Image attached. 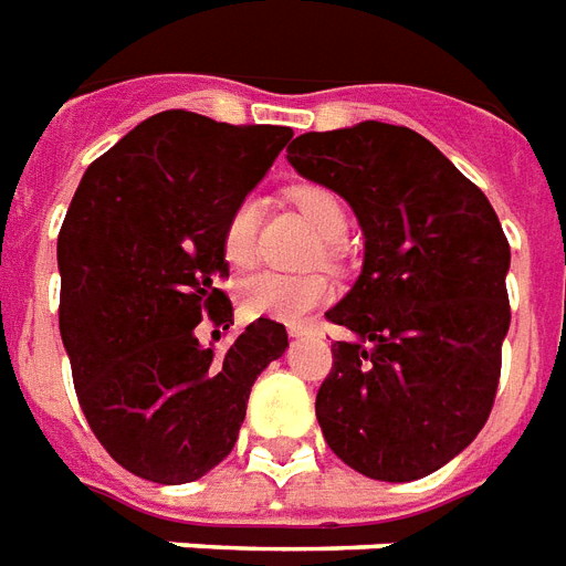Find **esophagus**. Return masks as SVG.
<instances>
[{"label":"esophagus","mask_w":566,"mask_h":566,"mask_svg":"<svg viewBox=\"0 0 566 566\" xmlns=\"http://www.w3.org/2000/svg\"><path fill=\"white\" fill-rule=\"evenodd\" d=\"M287 332H291V338H302V335H312V326H308V323H291V326H287Z\"/></svg>","instance_id":"esophagus-1"}]
</instances>
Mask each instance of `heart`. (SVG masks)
I'll list each match as a JSON object with an SVG mask.
<instances>
[{
  "label": "heart",
  "mask_w": 566,
  "mask_h": 566,
  "mask_svg": "<svg viewBox=\"0 0 566 566\" xmlns=\"http://www.w3.org/2000/svg\"><path fill=\"white\" fill-rule=\"evenodd\" d=\"M293 205L302 216L317 228V234L326 243H338L347 231V210L332 189L326 187H296ZM254 234H258V201L252 196L237 201L222 228V254L228 264L249 266L254 261ZM332 282L323 273H261L245 275L237 287V300L249 317H266V321L296 323L305 314H312L317 305L332 300Z\"/></svg>",
  "instance_id": "1"
}]
</instances>
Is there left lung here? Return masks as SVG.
Instances as JSON below:
<instances>
[{
	"label": "left lung",
	"instance_id": "left-lung-1",
	"mask_svg": "<svg viewBox=\"0 0 566 566\" xmlns=\"http://www.w3.org/2000/svg\"><path fill=\"white\" fill-rule=\"evenodd\" d=\"M302 178L359 219L365 261L326 312L332 344L317 421L344 463L374 481H418L454 460L493 409L511 326V245L493 205L416 129L382 120L302 133Z\"/></svg>",
	"mask_w": 566,
	"mask_h": 566
}]
</instances>
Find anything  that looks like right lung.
I'll return each instance as SVG.
<instances>
[{
	"mask_svg": "<svg viewBox=\"0 0 566 566\" xmlns=\"http://www.w3.org/2000/svg\"><path fill=\"white\" fill-rule=\"evenodd\" d=\"M291 127H234L168 109L82 175L59 231V329L94 437L154 484H189L231 454L258 374L287 350L258 317L228 350L196 335L231 326L216 287L222 228L291 142Z\"/></svg>",
	"mask_w": 566,
	"mask_h": 566,
	"instance_id": "obj_1",
	"label": "right lung"
}]
</instances>
